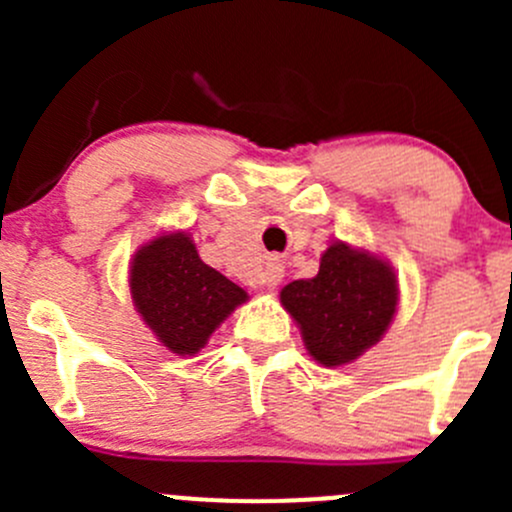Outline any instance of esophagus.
Listing matches in <instances>:
<instances>
[{
	"mask_svg": "<svg viewBox=\"0 0 512 512\" xmlns=\"http://www.w3.org/2000/svg\"><path fill=\"white\" fill-rule=\"evenodd\" d=\"M282 277H285V267H282V262L272 260V262H267L265 275H262V285H265L267 289H275L282 282Z\"/></svg>",
	"mask_w": 512,
	"mask_h": 512,
	"instance_id": "esophagus-1",
	"label": "esophagus"
}]
</instances>
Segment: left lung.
Listing matches in <instances>:
<instances>
[{
    "instance_id": "8db88e82",
    "label": "left lung",
    "mask_w": 512,
    "mask_h": 512,
    "mask_svg": "<svg viewBox=\"0 0 512 512\" xmlns=\"http://www.w3.org/2000/svg\"><path fill=\"white\" fill-rule=\"evenodd\" d=\"M302 329L307 352L324 366H342L374 347L394 319L399 287L384 260L334 242L312 280H294L280 292Z\"/></svg>"
}]
</instances>
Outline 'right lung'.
<instances>
[{
	"label": "right lung",
	"instance_id": "right-lung-1",
	"mask_svg": "<svg viewBox=\"0 0 512 512\" xmlns=\"http://www.w3.org/2000/svg\"><path fill=\"white\" fill-rule=\"evenodd\" d=\"M131 294L143 322L173 354H198L247 292L205 265L185 232L160 235L131 262Z\"/></svg>",
	"mask_w": 512,
	"mask_h": 512
}]
</instances>
